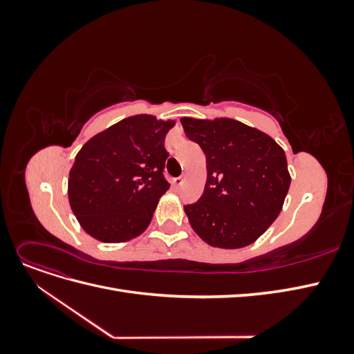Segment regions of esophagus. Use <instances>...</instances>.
I'll return each instance as SVG.
<instances>
[{
    "label": "esophagus",
    "instance_id": "34e87169",
    "mask_svg": "<svg viewBox=\"0 0 354 354\" xmlns=\"http://www.w3.org/2000/svg\"><path fill=\"white\" fill-rule=\"evenodd\" d=\"M185 181V177H177V178H173V186L174 187H180L181 185H183Z\"/></svg>",
    "mask_w": 354,
    "mask_h": 354
}]
</instances>
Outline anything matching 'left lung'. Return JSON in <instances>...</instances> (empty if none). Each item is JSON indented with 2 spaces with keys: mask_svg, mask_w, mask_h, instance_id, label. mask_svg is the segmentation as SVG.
I'll use <instances>...</instances> for the list:
<instances>
[{
  "mask_svg": "<svg viewBox=\"0 0 354 354\" xmlns=\"http://www.w3.org/2000/svg\"><path fill=\"white\" fill-rule=\"evenodd\" d=\"M180 121L207 158L203 194L185 205L192 229L217 248L255 242L279 216L291 185L283 149L270 136L230 118Z\"/></svg>",
  "mask_w": 354,
  "mask_h": 354,
  "instance_id": "obj_1",
  "label": "left lung"
}]
</instances>
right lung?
I'll return each instance as SVG.
<instances>
[{"label": "right lung", "mask_w": 354, "mask_h": 354, "mask_svg": "<svg viewBox=\"0 0 354 354\" xmlns=\"http://www.w3.org/2000/svg\"><path fill=\"white\" fill-rule=\"evenodd\" d=\"M174 121L134 115L85 143L71 168L68 196L81 227L106 243L142 234L158 201L169 189L164 177L165 136Z\"/></svg>", "instance_id": "add662e5"}]
</instances>
